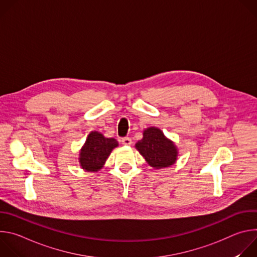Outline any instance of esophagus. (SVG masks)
<instances>
[{
    "label": "esophagus",
    "instance_id": "34e87169",
    "mask_svg": "<svg viewBox=\"0 0 257 257\" xmlns=\"http://www.w3.org/2000/svg\"><path fill=\"white\" fill-rule=\"evenodd\" d=\"M122 143H123L124 145H131L132 140H131V138H129V137H124V138H122Z\"/></svg>",
    "mask_w": 257,
    "mask_h": 257
}]
</instances>
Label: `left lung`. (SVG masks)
Here are the masks:
<instances>
[{
    "label": "left lung",
    "mask_w": 257,
    "mask_h": 257,
    "mask_svg": "<svg viewBox=\"0 0 257 257\" xmlns=\"http://www.w3.org/2000/svg\"><path fill=\"white\" fill-rule=\"evenodd\" d=\"M135 148L148 164L155 169L170 167L177 161L178 150L175 143L156 127L145 129L143 138L135 144Z\"/></svg>",
    "instance_id": "1"
}]
</instances>
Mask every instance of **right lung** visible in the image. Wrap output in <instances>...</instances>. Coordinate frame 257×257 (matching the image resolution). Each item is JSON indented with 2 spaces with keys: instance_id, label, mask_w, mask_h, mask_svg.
<instances>
[{
  "instance_id": "1",
  "label": "right lung",
  "mask_w": 257,
  "mask_h": 257,
  "mask_svg": "<svg viewBox=\"0 0 257 257\" xmlns=\"http://www.w3.org/2000/svg\"><path fill=\"white\" fill-rule=\"evenodd\" d=\"M118 145L115 138H106L97 131H91L79 154L80 167L87 172H97Z\"/></svg>"
}]
</instances>
